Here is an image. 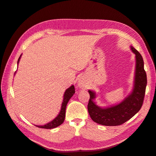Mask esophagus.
Masks as SVG:
<instances>
[{
  "label": "esophagus",
  "mask_w": 156,
  "mask_h": 156,
  "mask_svg": "<svg viewBox=\"0 0 156 156\" xmlns=\"http://www.w3.org/2000/svg\"><path fill=\"white\" fill-rule=\"evenodd\" d=\"M85 79L81 77L80 79H79L78 81V85L79 87H84L85 86Z\"/></svg>",
  "instance_id": "1"
}]
</instances>
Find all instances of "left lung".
<instances>
[{"label": "left lung", "mask_w": 156, "mask_h": 156, "mask_svg": "<svg viewBox=\"0 0 156 156\" xmlns=\"http://www.w3.org/2000/svg\"><path fill=\"white\" fill-rule=\"evenodd\" d=\"M131 48L135 55L136 58L133 91L119 104L103 108L97 106L93 101L96 98V93L94 91L89 90L90 98L87 110L92 120L95 122L105 126L120 125L131 119L141 109L147 85V75L144 70V62L141 54L133 46H131Z\"/></svg>", "instance_id": "1"}]
</instances>
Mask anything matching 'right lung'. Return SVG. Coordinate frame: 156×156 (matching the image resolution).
Instances as JSON below:
<instances>
[{
	"instance_id": "obj_1",
	"label": "right lung",
	"mask_w": 156,
	"mask_h": 156,
	"mask_svg": "<svg viewBox=\"0 0 156 156\" xmlns=\"http://www.w3.org/2000/svg\"><path fill=\"white\" fill-rule=\"evenodd\" d=\"M21 55L20 56V58L18 59L17 64H19V62H20V60L21 58ZM75 87L74 85H71V87H69L67 90H66L64 94V98H63L62 106H61V109L59 114H58L56 118L52 120L51 122H50L47 124H45L44 125H36V126L39 127V128H42V129H51L56 128V127L60 126L61 124L64 122L65 119V111H66V107L67 103L69 102V100L71 99V98L73 96V95L75 94Z\"/></svg>"
}]
</instances>
